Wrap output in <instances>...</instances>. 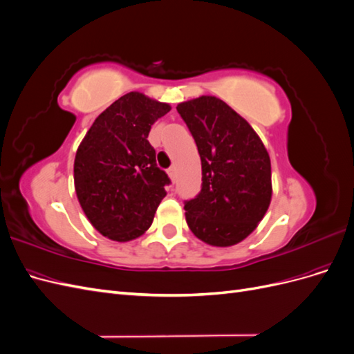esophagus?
Wrapping results in <instances>:
<instances>
[{
  "instance_id": "34e87169",
  "label": "esophagus",
  "mask_w": 354,
  "mask_h": 354,
  "mask_svg": "<svg viewBox=\"0 0 354 354\" xmlns=\"http://www.w3.org/2000/svg\"><path fill=\"white\" fill-rule=\"evenodd\" d=\"M168 176H169V178H171V181H176V167H171L169 169H168Z\"/></svg>"
}]
</instances>
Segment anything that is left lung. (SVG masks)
Instances as JSON below:
<instances>
[{"label":"left lung","mask_w":354,"mask_h":354,"mask_svg":"<svg viewBox=\"0 0 354 354\" xmlns=\"http://www.w3.org/2000/svg\"><path fill=\"white\" fill-rule=\"evenodd\" d=\"M198 146L202 189L185 202L192 233L212 246H230L251 234L270 205L272 167L252 127L214 97L177 106Z\"/></svg>","instance_id":"obj_1"}]
</instances>
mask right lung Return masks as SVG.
<instances>
[{
  "label": "right lung",
  "instance_id": "right-lung-1",
  "mask_svg": "<svg viewBox=\"0 0 354 354\" xmlns=\"http://www.w3.org/2000/svg\"><path fill=\"white\" fill-rule=\"evenodd\" d=\"M171 106L131 91L103 111L81 142L73 164L75 192L95 230L116 242L151 227L171 181L147 140Z\"/></svg>",
  "mask_w": 354,
  "mask_h": 354
}]
</instances>
